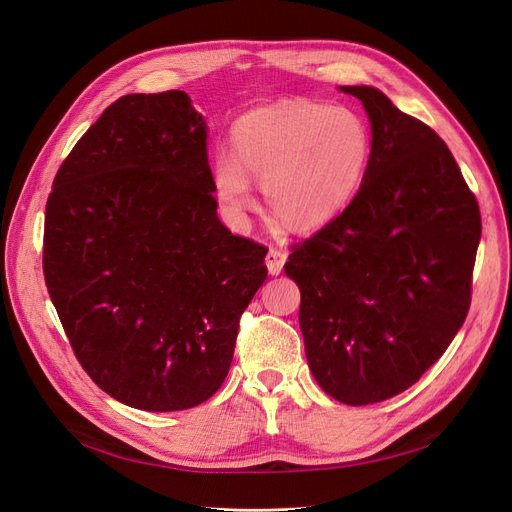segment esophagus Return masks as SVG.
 Returning <instances> with one entry per match:
<instances>
[{
  "instance_id": "obj_1",
  "label": "esophagus",
  "mask_w": 512,
  "mask_h": 512,
  "mask_svg": "<svg viewBox=\"0 0 512 512\" xmlns=\"http://www.w3.org/2000/svg\"><path fill=\"white\" fill-rule=\"evenodd\" d=\"M284 263H286V253L278 251V249H270L265 255V265H267V272L272 276H278L284 270Z\"/></svg>"
}]
</instances>
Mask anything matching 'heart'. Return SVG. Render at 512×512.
Here are the masks:
<instances>
[{
	"instance_id": "b5f03b06",
	"label": "heart",
	"mask_w": 512,
	"mask_h": 512,
	"mask_svg": "<svg viewBox=\"0 0 512 512\" xmlns=\"http://www.w3.org/2000/svg\"><path fill=\"white\" fill-rule=\"evenodd\" d=\"M230 139L232 151L220 149L211 161L215 197L242 215L253 207V176L288 230L319 228L340 215L357 197L371 157V134L357 112L305 99L245 114Z\"/></svg>"
}]
</instances>
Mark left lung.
<instances>
[{"instance_id": "left-lung-1", "label": "left lung", "mask_w": 512, "mask_h": 512, "mask_svg": "<svg viewBox=\"0 0 512 512\" xmlns=\"http://www.w3.org/2000/svg\"><path fill=\"white\" fill-rule=\"evenodd\" d=\"M371 124L357 197L294 247L299 324L315 382L344 405L411 388L461 330L481 238L475 195L446 143L375 87H340Z\"/></svg>"}]
</instances>
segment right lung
<instances>
[{"label": "right lung", "instance_id": "add662e5", "mask_svg": "<svg viewBox=\"0 0 512 512\" xmlns=\"http://www.w3.org/2000/svg\"><path fill=\"white\" fill-rule=\"evenodd\" d=\"M215 209L207 124L184 91L120 97L53 180L45 284L76 359L122 405L193 409L226 380L267 249Z\"/></svg>", "mask_w": 512, "mask_h": 512}]
</instances>
